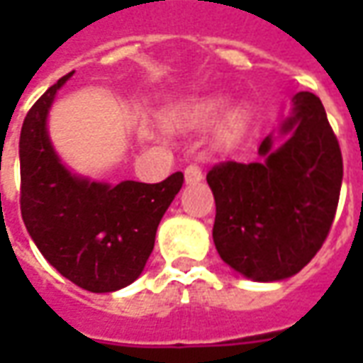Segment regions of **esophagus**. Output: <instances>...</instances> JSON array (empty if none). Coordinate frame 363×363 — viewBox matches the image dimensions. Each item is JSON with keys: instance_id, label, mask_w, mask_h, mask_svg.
I'll list each match as a JSON object with an SVG mask.
<instances>
[{"instance_id": "1", "label": "esophagus", "mask_w": 363, "mask_h": 363, "mask_svg": "<svg viewBox=\"0 0 363 363\" xmlns=\"http://www.w3.org/2000/svg\"><path fill=\"white\" fill-rule=\"evenodd\" d=\"M184 179H186V184H196L204 179L202 174V169L196 165V163H190L186 169H184Z\"/></svg>"}]
</instances>
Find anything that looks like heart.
Masks as SVG:
<instances>
[{
    "label": "heart",
    "instance_id": "b5f03b06",
    "mask_svg": "<svg viewBox=\"0 0 363 363\" xmlns=\"http://www.w3.org/2000/svg\"><path fill=\"white\" fill-rule=\"evenodd\" d=\"M221 106H223L221 101H210V103L202 106V111H200V118H204V120L213 118V116L221 111ZM241 120H243V114H241V112H235V114L231 116V126L233 128L239 126V124H241Z\"/></svg>",
    "mask_w": 363,
    "mask_h": 363
}]
</instances>
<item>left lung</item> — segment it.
I'll return each instance as SVG.
<instances>
[{"mask_svg": "<svg viewBox=\"0 0 363 363\" xmlns=\"http://www.w3.org/2000/svg\"><path fill=\"white\" fill-rule=\"evenodd\" d=\"M280 132L286 142L267 135L257 163L221 161L206 174L216 249L255 281L289 278L319 252L342 184V153L319 96L297 93Z\"/></svg>", "mask_w": 363, "mask_h": 363, "instance_id": "8db88e82", "label": "left lung"}]
</instances>
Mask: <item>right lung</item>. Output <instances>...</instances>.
<instances>
[{"mask_svg":"<svg viewBox=\"0 0 363 363\" xmlns=\"http://www.w3.org/2000/svg\"><path fill=\"white\" fill-rule=\"evenodd\" d=\"M72 74L54 83L23 122L21 216L38 251L62 276L87 291L106 294L142 274L184 174L179 171L157 184L124 181L111 186L69 173L48 140L46 116Z\"/></svg>","mask_w":363,"mask_h":363,"instance_id":"right-lung-1","label":"right lung"}]
</instances>
